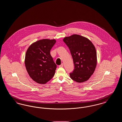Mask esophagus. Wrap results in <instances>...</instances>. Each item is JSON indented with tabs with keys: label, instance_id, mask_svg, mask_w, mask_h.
Returning <instances> with one entry per match:
<instances>
[{
	"label": "esophagus",
	"instance_id": "34e87169",
	"mask_svg": "<svg viewBox=\"0 0 122 122\" xmlns=\"http://www.w3.org/2000/svg\"><path fill=\"white\" fill-rule=\"evenodd\" d=\"M59 67H60V68H61V67H64V64H61V65H60L59 66Z\"/></svg>",
	"mask_w": 122,
	"mask_h": 122
}]
</instances>
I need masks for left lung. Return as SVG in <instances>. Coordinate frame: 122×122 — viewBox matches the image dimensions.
I'll list each match as a JSON object with an SVG mask.
<instances>
[{
	"label": "left lung",
	"instance_id": "left-lung-1",
	"mask_svg": "<svg viewBox=\"0 0 122 122\" xmlns=\"http://www.w3.org/2000/svg\"><path fill=\"white\" fill-rule=\"evenodd\" d=\"M63 41L70 49L75 65L70 77L78 83L87 81L93 75L97 64L96 49L92 42L77 34L66 36Z\"/></svg>",
	"mask_w": 122,
	"mask_h": 122
}]
</instances>
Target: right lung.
Segmentation results:
<instances>
[{"instance_id": "obj_1", "label": "right lung", "mask_w": 122, "mask_h": 122, "mask_svg": "<svg viewBox=\"0 0 122 122\" xmlns=\"http://www.w3.org/2000/svg\"><path fill=\"white\" fill-rule=\"evenodd\" d=\"M56 42L55 39H41L32 43L26 51V69L30 77L38 84H46L55 74L57 66L50 52Z\"/></svg>"}]
</instances>
